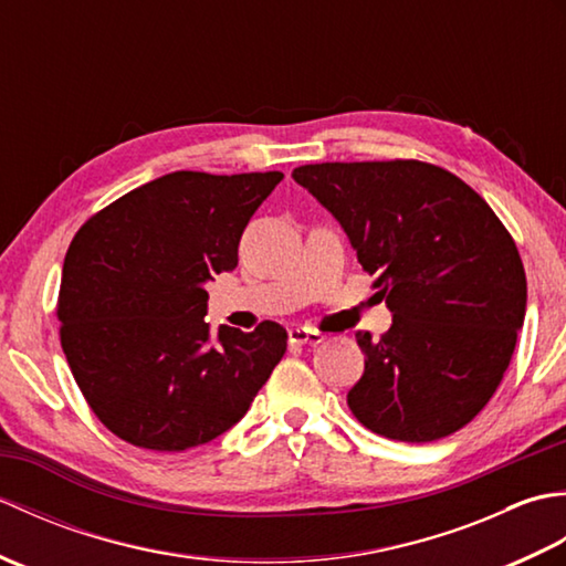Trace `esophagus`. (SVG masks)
<instances>
[{"mask_svg":"<svg viewBox=\"0 0 566 566\" xmlns=\"http://www.w3.org/2000/svg\"><path fill=\"white\" fill-rule=\"evenodd\" d=\"M290 343L292 345H318V343H323V335L314 328L296 326L290 331Z\"/></svg>","mask_w":566,"mask_h":566,"instance_id":"obj_1","label":"esophagus"}]
</instances>
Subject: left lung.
I'll use <instances>...</instances> for the list:
<instances>
[{
	"mask_svg": "<svg viewBox=\"0 0 566 566\" xmlns=\"http://www.w3.org/2000/svg\"><path fill=\"white\" fill-rule=\"evenodd\" d=\"M292 177L340 223L394 316L379 340L355 333L365 353L347 391L355 418L401 442L464 428L523 328L527 284L511 233L472 187L428 163H321Z\"/></svg>",
	"mask_w": 566,
	"mask_h": 566,
	"instance_id": "8db88e82",
	"label": "left lung"
}]
</instances>
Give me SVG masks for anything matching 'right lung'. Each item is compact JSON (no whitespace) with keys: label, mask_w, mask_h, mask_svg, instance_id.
Wrapping results in <instances>:
<instances>
[{"label":"right lung","mask_w":566,"mask_h":566,"mask_svg":"<svg viewBox=\"0 0 566 566\" xmlns=\"http://www.w3.org/2000/svg\"><path fill=\"white\" fill-rule=\"evenodd\" d=\"M282 172H170L128 191L72 238L60 343L114 436L182 452L233 428L286 350V331L207 323V282L238 264L252 213Z\"/></svg>","instance_id":"obj_1"}]
</instances>
